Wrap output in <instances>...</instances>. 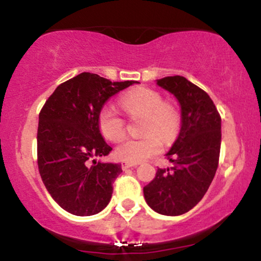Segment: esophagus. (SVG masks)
Listing matches in <instances>:
<instances>
[{
	"mask_svg": "<svg viewBox=\"0 0 261 261\" xmlns=\"http://www.w3.org/2000/svg\"><path fill=\"white\" fill-rule=\"evenodd\" d=\"M121 165H122V169H123V170H125V169H128V168H137V166H138V164H137V163L122 162V163H121Z\"/></svg>",
	"mask_w": 261,
	"mask_h": 261,
	"instance_id": "1",
	"label": "esophagus"
}]
</instances>
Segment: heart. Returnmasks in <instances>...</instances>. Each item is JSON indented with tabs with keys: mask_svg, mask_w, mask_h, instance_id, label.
<instances>
[{
	"mask_svg": "<svg viewBox=\"0 0 261 261\" xmlns=\"http://www.w3.org/2000/svg\"><path fill=\"white\" fill-rule=\"evenodd\" d=\"M122 110L128 117H143L142 138H127L116 148L123 162L142 163L163 150L162 138L171 142L180 130V113L174 105L164 102L162 93L149 87H136L122 95ZM98 127L105 138L112 142L124 136V119L112 106H105L98 113Z\"/></svg>",
	"mask_w": 261,
	"mask_h": 261,
	"instance_id": "b5f03b06",
	"label": "heart"
}]
</instances>
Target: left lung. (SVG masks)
Returning a JSON list of instances; mask_svg holds the SVG:
<instances>
[{
  "instance_id": "8db88e82",
  "label": "left lung",
  "mask_w": 261,
  "mask_h": 261,
  "mask_svg": "<svg viewBox=\"0 0 261 261\" xmlns=\"http://www.w3.org/2000/svg\"><path fill=\"white\" fill-rule=\"evenodd\" d=\"M156 84L180 103L181 128L166 154L172 166L158 169L143 192L155 212L180 216L202 200L217 171L221 116L210 96L184 76H166Z\"/></svg>"
}]
</instances>
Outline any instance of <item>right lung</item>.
<instances>
[{"label":"right lung","instance_id":"obj_1","mask_svg":"<svg viewBox=\"0 0 261 261\" xmlns=\"http://www.w3.org/2000/svg\"><path fill=\"white\" fill-rule=\"evenodd\" d=\"M138 81L112 83L81 72L55 89L39 113L38 168L58 204L75 216L101 212L112 197L121 164L89 160L112 150L98 127V113L110 97Z\"/></svg>","mask_w":261,"mask_h":261}]
</instances>
